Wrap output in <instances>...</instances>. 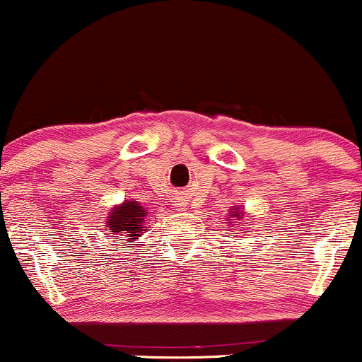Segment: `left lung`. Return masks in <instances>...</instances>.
Listing matches in <instances>:
<instances>
[{
    "instance_id": "left-lung-1",
    "label": "left lung",
    "mask_w": 362,
    "mask_h": 362,
    "mask_svg": "<svg viewBox=\"0 0 362 362\" xmlns=\"http://www.w3.org/2000/svg\"><path fill=\"white\" fill-rule=\"evenodd\" d=\"M233 213H235V214H231V218H240V216L243 214V213H240V211H236V209L233 211ZM230 221H233V219H230Z\"/></svg>"
}]
</instances>
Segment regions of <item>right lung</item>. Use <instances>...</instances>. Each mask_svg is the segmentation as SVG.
I'll return each mask as SVG.
<instances>
[{"mask_svg":"<svg viewBox=\"0 0 362 362\" xmlns=\"http://www.w3.org/2000/svg\"><path fill=\"white\" fill-rule=\"evenodd\" d=\"M144 216H146V211L139 206L138 201H127L122 206L112 209L107 228L110 230V235L131 236L127 240H136L141 231H146L143 230Z\"/></svg>","mask_w":362,"mask_h":362,"instance_id":"1","label":"right lung"}]
</instances>
